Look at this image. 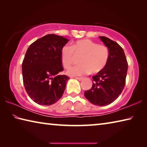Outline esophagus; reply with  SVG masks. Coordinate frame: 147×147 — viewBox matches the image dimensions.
<instances>
[{
  "label": "esophagus",
  "mask_w": 147,
  "mask_h": 147,
  "mask_svg": "<svg viewBox=\"0 0 147 147\" xmlns=\"http://www.w3.org/2000/svg\"><path fill=\"white\" fill-rule=\"evenodd\" d=\"M76 79L78 80H79V81H82L84 78H82V77H76Z\"/></svg>",
  "instance_id": "1"
}]
</instances>
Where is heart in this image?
<instances>
[{"label": "heart", "mask_w": 147, "mask_h": 147, "mask_svg": "<svg viewBox=\"0 0 147 147\" xmlns=\"http://www.w3.org/2000/svg\"><path fill=\"white\" fill-rule=\"evenodd\" d=\"M74 54L81 56L80 65L73 67L67 71L71 76H82L90 73L100 72L108 63L109 51L105 45L98 44L89 39L74 42L71 47L64 45L60 51V59L65 69L70 68L74 61Z\"/></svg>", "instance_id": "b5f03b06"}]
</instances>
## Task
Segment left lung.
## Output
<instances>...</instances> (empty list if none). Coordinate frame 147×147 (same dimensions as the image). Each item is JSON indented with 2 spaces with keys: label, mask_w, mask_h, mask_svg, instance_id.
Returning <instances> with one entry per match:
<instances>
[{
  "label": "left lung",
  "mask_w": 147,
  "mask_h": 147,
  "mask_svg": "<svg viewBox=\"0 0 147 147\" xmlns=\"http://www.w3.org/2000/svg\"><path fill=\"white\" fill-rule=\"evenodd\" d=\"M100 40L108 47L109 58L105 67L92 77L93 86L84 92L86 98L96 106H106L119 97L126 84L128 62L122 47L106 37Z\"/></svg>",
  "instance_id": "8db88e82"
}]
</instances>
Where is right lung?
Here are the masks:
<instances>
[{
    "label": "right lung",
    "instance_id": "obj_1",
    "mask_svg": "<svg viewBox=\"0 0 147 147\" xmlns=\"http://www.w3.org/2000/svg\"><path fill=\"white\" fill-rule=\"evenodd\" d=\"M68 41L62 36L48 34L27 49L22 63L23 83L26 93L36 103L49 106L63 95L69 77L58 74L63 71L60 51Z\"/></svg>",
    "mask_w": 147,
    "mask_h": 147
}]
</instances>
